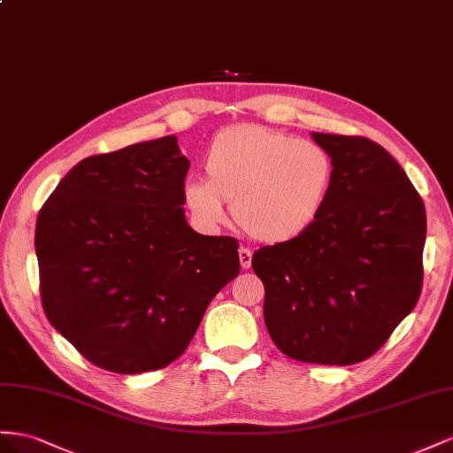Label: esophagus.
Instances as JSON below:
<instances>
[{"instance_id": "esophagus-1", "label": "esophagus", "mask_w": 453, "mask_h": 453, "mask_svg": "<svg viewBox=\"0 0 453 453\" xmlns=\"http://www.w3.org/2000/svg\"><path fill=\"white\" fill-rule=\"evenodd\" d=\"M239 262H241L242 269H250V265H252V252L249 249L241 247L239 249Z\"/></svg>"}]
</instances>
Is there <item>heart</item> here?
I'll list each match as a JSON object with an SVG mask.
<instances>
[{
	"mask_svg": "<svg viewBox=\"0 0 453 453\" xmlns=\"http://www.w3.org/2000/svg\"><path fill=\"white\" fill-rule=\"evenodd\" d=\"M209 180L188 178L182 199L196 224L216 229L234 206L237 224L267 244L303 235L322 214L334 163L315 142L257 125L219 131L204 155Z\"/></svg>",
	"mask_w": 453,
	"mask_h": 453,
	"instance_id": "1",
	"label": "heart"
}]
</instances>
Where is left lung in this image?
Instances as JSON below:
<instances>
[{
    "instance_id": "8db88e82",
    "label": "left lung",
    "mask_w": 453,
    "mask_h": 453,
    "mask_svg": "<svg viewBox=\"0 0 453 453\" xmlns=\"http://www.w3.org/2000/svg\"><path fill=\"white\" fill-rule=\"evenodd\" d=\"M311 136L334 163L325 211L303 235L256 250L252 267L280 351L349 366L376 353L416 307L427 218L403 166L376 142Z\"/></svg>"
}]
</instances>
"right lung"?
I'll use <instances>...</instances> for the list:
<instances>
[{
    "label": "right lung",
    "instance_id": "right-lung-1",
    "mask_svg": "<svg viewBox=\"0 0 453 453\" xmlns=\"http://www.w3.org/2000/svg\"><path fill=\"white\" fill-rule=\"evenodd\" d=\"M188 169L174 134L90 155L37 216L45 315L98 368L169 366L214 296L239 275V242L186 222Z\"/></svg>",
    "mask_w": 453,
    "mask_h": 453
}]
</instances>
